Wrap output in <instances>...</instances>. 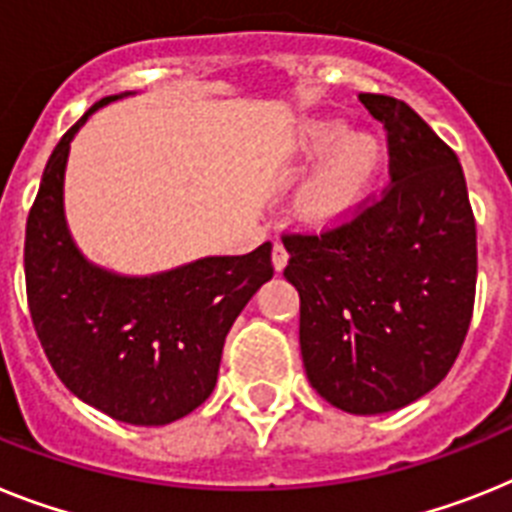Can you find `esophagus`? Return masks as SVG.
<instances>
[{
    "instance_id": "34e87169",
    "label": "esophagus",
    "mask_w": 512,
    "mask_h": 512,
    "mask_svg": "<svg viewBox=\"0 0 512 512\" xmlns=\"http://www.w3.org/2000/svg\"><path fill=\"white\" fill-rule=\"evenodd\" d=\"M286 263H289V249H286L283 242H276L273 244V268L281 273V270L286 268Z\"/></svg>"
}]
</instances>
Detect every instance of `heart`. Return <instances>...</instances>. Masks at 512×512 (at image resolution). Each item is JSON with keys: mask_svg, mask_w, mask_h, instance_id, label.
I'll return each mask as SVG.
<instances>
[{"mask_svg": "<svg viewBox=\"0 0 512 512\" xmlns=\"http://www.w3.org/2000/svg\"><path fill=\"white\" fill-rule=\"evenodd\" d=\"M322 161L302 192V213L315 223L338 221L367 192L380 163V148L369 135H351L343 122H312L296 143L302 161Z\"/></svg>", "mask_w": 512, "mask_h": 512, "instance_id": "heart-1", "label": "heart"}]
</instances>
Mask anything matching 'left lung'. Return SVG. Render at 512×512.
<instances>
[{"label":"left lung","instance_id":"obj_1","mask_svg":"<svg viewBox=\"0 0 512 512\" xmlns=\"http://www.w3.org/2000/svg\"><path fill=\"white\" fill-rule=\"evenodd\" d=\"M388 137L390 182L320 231H286L299 346L312 388L369 416L435 388L466 341L476 296V221L450 145L409 103L362 93Z\"/></svg>","mask_w":512,"mask_h":512}]
</instances>
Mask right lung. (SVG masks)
Masks as SVG:
<instances>
[{
	"label": "right lung",
	"mask_w": 512,
	"mask_h": 512,
	"mask_svg": "<svg viewBox=\"0 0 512 512\" xmlns=\"http://www.w3.org/2000/svg\"><path fill=\"white\" fill-rule=\"evenodd\" d=\"M109 101L93 103L46 163L25 226V294L46 359L80 401L119 422L161 427L216 388L226 333L273 276L270 242L150 278L93 268L64 223L62 184L70 140Z\"/></svg>",
	"instance_id": "1"
}]
</instances>
